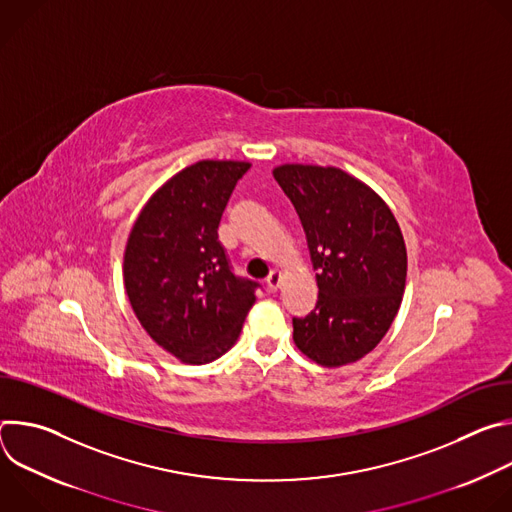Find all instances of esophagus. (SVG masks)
Here are the masks:
<instances>
[{"instance_id":"obj_1","label":"esophagus","mask_w":512,"mask_h":512,"mask_svg":"<svg viewBox=\"0 0 512 512\" xmlns=\"http://www.w3.org/2000/svg\"><path fill=\"white\" fill-rule=\"evenodd\" d=\"M281 271H277V269H273L269 275H267V291H269V294H275V291L279 289V285H281Z\"/></svg>"}]
</instances>
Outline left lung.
Instances as JSON below:
<instances>
[{"label":"left lung","instance_id":"8db88e82","mask_svg":"<svg viewBox=\"0 0 512 512\" xmlns=\"http://www.w3.org/2000/svg\"><path fill=\"white\" fill-rule=\"evenodd\" d=\"M273 178L302 221L318 302L294 318V342L338 369L369 354L391 328L407 281V249L389 204L334 166L281 164Z\"/></svg>","mask_w":512,"mask_h":512}]
</instances>
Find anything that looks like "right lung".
Instances as JSON below:
<instances>
[{
  "mask_svg": "<svg viewBox=\"0 0 512 512\" xmlns=\"http://www.w3.org/2000/svg\"><path fill=\"white\" fill-rule=\"evenodd\" d=\"M239 160H200L164 182L145 202L123 253L129 304L150 338L186 364L223 356L255 304L257 283L233 275L218 223Z\"/></svg>",
  "mask_w": 512,
  "mask_h": 512,
  "instance_id": "right-lung-1",
  "label": "right lung"
}]
</instances>
